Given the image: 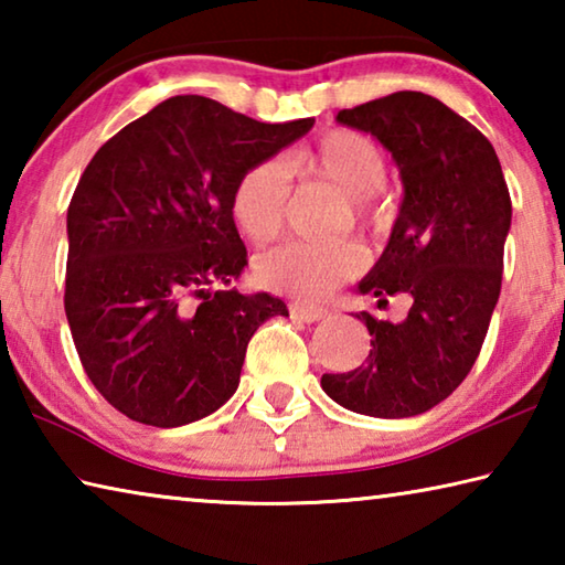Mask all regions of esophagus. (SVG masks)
Masks as SVG:
<instances>
[{
    "mask_svg": "<svg viewBox=\"0 0 565 565\" xmlns=\"http://www.w3.org/2000/svg\"><path fill=\"white\" fill-rule=\"evenodd\" d=\"M289 313L291 319L296 321H303V323H313V321H321L327 319V309H321V306H306V303H291L289 306Z\"/></svg>",
    "mask_w": 565,
    "mask_h": 565,
    "instance_id": "esophagus-1",
    "label": "esophagus"
}]
</instances>
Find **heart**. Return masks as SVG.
I'll use <instances>...</instances> for the list:
<instances>
[{
  "mask_svg": "<svg viewBox=\"0 0 565 565\" xmlns=\"http://www.w3.org/2000/svg\"><path fill=\"white\" fill-rule=\"evenodd\" d=\"M317 179L347 196L353 226L384 232L394 206L381 194L386 184L388 161L374 139L356 129H331L317 145L286 157L256 161L238 177L232 191V216L246 238L266 244L279 236L289 204V177ZM347 222H341V226ZM363 269L359 246H309L281 244L256 256L254 281L266 291L321 299Z\"/></svg>",
  "mask_w": 565,
  "mask_h": 565,
  "instance_id": "1",
  "label": "heart"
}]
</instances>
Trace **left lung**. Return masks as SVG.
I'll return each mask as SVG.
<instances>
[{
	"mask_svg": "<svg viewBox=\"0 0 565 565\" xmlns=\"http://www.w3.org/2000/svg\"><path fill=\"white\" fill-rule=\"evenodd\" d=\"M337 121L384 145L404 181L388 244L359 294L408 296L398 323L356 313L371 333L363 366L323 374L343 408L408 418L441 404L468 376L501 294L511 196L491 141L444 102L420 92L341 109Z\"/></svg>",
	"mask_w": 565,
	"mask_h": 565,
	"instance_id": "8db88e82",
	"label": "left lung"
}]
</instances>
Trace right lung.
Listing matches in <instances>:
<instances>
[{"instance_id":"1","label":"right lung","mask_w":565,"mask_h":565,"mask_svg":"<svg viewBox=\"0 0 565 565\" xmlns=\"http://www.w3.org/2000/svg\"><path fill=\"white\" fill-rule=\"evenodd\" d=\"M311 127L184 94L127 124L84 169L66 212L64 311L89 381L124 416L174 428L214 414L254 331L289 317L276 296L212 286L246 266L238 177Z\"/></svg>"}]
</instances>
